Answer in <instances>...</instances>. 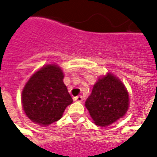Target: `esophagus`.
Segmentation results:
<instances>
[{
  "label": "esophagus",
  "instance_id": "obj_1",
  "mask_svg": "<svg viewBox=\"0 0 157 157\" xmlns=\"http://www.w3.org/2000/svg\"><path fill=\"white\" fill-rule=\"evenodd\" d=\"M74 101H79V102H81V101H83V98H82V95H78V96L75 97Z\"/></svg>",
  "mask_w": 157,
  "mask_h": 157
}]
</instances>
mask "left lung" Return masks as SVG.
<instances>
[{"label":"left lung","instance_id":"obj_1","mask_svg":"<svg viewBox=\"0 0 157 157\" xmlns=\"http://www.w3.org/2000/svg\"><path fill=\"white\" fill-rule=\"evenodd\" d=\"M85 105L97 125L107 126L125 114L128 93L119 79L108 74L94 84Z\"/></svg>","mask_w":157,"mask_h":157}]
</instances>
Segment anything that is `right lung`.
Masks as SVG:
<instances>
[{"label": "right lung", "instance_id": "right-lung-1", "mask_svg": "<svg viewBox=\"0 0 157 157\" xmlns=\"http://www.w3.org/2000/svg\"><path fill=\"white\" fill-rule=\"evenodd\" d=\"M56 65H47L30 78L22 92V105L32 121L42 125L59 120L73 100Z\"/></svg>", "mask_w": 157, "mask_h": 157}]
</instances>
